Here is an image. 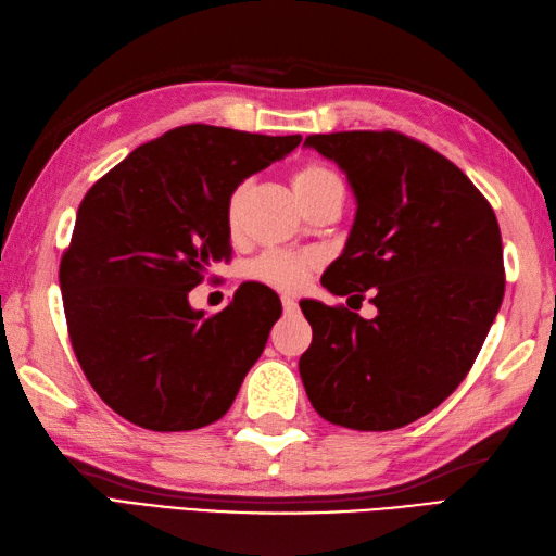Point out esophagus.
Listing matches in <instances>:
<instances>
[{
  "label": "esophagus",
  "mask_w": 556,
  "mask_h": 556,
  "mask_svg": "<svg viewBox=\"0 0 556 556\" xmlns=\"http://www.w3.org/2000/svg\"><path fill=\"white\" fill-rule=\"evenodd\" d=\"M281 308H285V313H296L299 303L291 296V293H285V296H281Z\"/></svg>",
  "instance_id": "esophagus-1"
}]
</instances>
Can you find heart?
<instances>
[{
    "label": "heart",
    "instance_id": "heart-1",
    "mask_svg": "<svg viewBox=\"0 0 556 556\" xmlns=\"http://www.w3.org/2000/svg\"><path fill=\"white\" fill-rule=\"evenodd\" d=\"M291 188L296 193L299 203L308 210L315 200H320L329 193H344V186L332 167H327L323 162H303L301 167L293 169L291 174ZM248 198V184H239L231 191L227 207H224V219H227V229L231 233H239L243 205ZM317 267L315 255L308 253H287V251H267L260 257H255L248 265V277L255 281H263L275 289L293 291L305 285L311 271Z\"/></svg>",
    "mask_w": 556,
    "mask_h": 556
}]
</instances>
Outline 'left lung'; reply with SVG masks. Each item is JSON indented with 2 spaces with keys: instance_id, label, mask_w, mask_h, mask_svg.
<instances>
[{
  "instance_id": "obj_1",
  "label": "left lung",
  "mask_w": 556,
  "mask_h": 556,
  "mask_svg": "<svg viewBox=\"0 0 556 556\" xmlns=\"http://www.w3.org/2000/svg\"><path fill=\"white\" fill-rule=\"evenodd\" d=\"M305 146L346 172L358 200L344 253L323 285L361 301L375 289L377 308L363 320L344 305L301 301L313 327V344L299 361L305 394L341 428H404L460 384L497 317V217L454 162L410 136L315 134Z\"/></svg>"
}]
</instances>
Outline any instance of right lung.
I'll return each instance as SVG.
<instances>
[{"mask_svg": "<svg viewBox=\"0 0 556 556\" xmlns=\"http://www.w3.org/2000/svg\"><path fill=\"white\" fill-rule=\"evenodd\" d=\"M301 136L188 124L136 148L92 184L59 265L68 339L114 413L155 432L219 420L263 353L281 303L245 281L205 315L188 291L231 257L224 207L245 176Z\"/></svg>", "mask_w": 556, "mask_h": 556, "instance_id": "add662e5", "label": "right lung"}]
</instances>
